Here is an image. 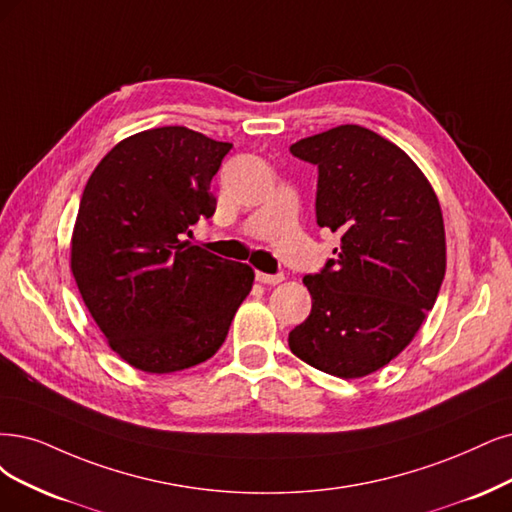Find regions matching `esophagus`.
I'll use <instances>...</instances> for the list:
<instances>
[{
	"instance_id": "34e87169",
	"label": "esophagus",
	"mask_w": 512,
	"mask_h": 512,
	"mask_svg": "<svg viewBox=\"0 0 512 512\" xmlns=\"http://www.w3.org/2000/svg\"><path fill=\"white\" fill-rule=\"evenodd\" d=\"M257 280L263 282V285H278V282L285 280V274H263V272H257Z\"/></svg>"
}]
</instances>
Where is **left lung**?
Segmentation results:
<instances>
[{"mask_svg": "<svg viewBox=\"0 0 512 512\" xmlns=\"http://www.w3.org/2000/svg\"><path fill=\"white\" fill-rule=\"evenodd\" d=\"M291 154L318 168L316 223L339 234V246L304 276L312 312L289 333V348L329 375H369L405 350L437 301V194L401 147L356 124L301 139Z\"/></svg>", "mask_w": 512, "mask_h": 512, "instance_id": "obj_1", "label": "left lung"}]
</instances>
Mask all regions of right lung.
<instances>
[{"label": "right lung", "instance_id": "right-lung-1", "mask_svg": "<svg viewBox=\"0 0 512 512\" xmlns=\"http://www.w3.org/2000/svg\"><path fill=\"white\" fill-rule=\"evenodd\" d=\"M232 143L185 126L143 130L94 168L71 238V272L113 352L147 373L211 358L255 272L196 246L213 217L211 179Z\"/></svg>", "mask_w": 512, "mask_h": 512}]
</instances>
